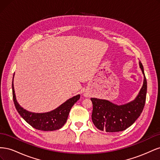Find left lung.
I'll use <instances>...</instances> for the list:
<instances>
[{"mask_svg":"<svg viewBox=\"0 0 160 160\" xmlns=\"http://www.w3.org/2000/svg\"><path fill=\"white\" fill-rule=\"evenodd\" d=\"M139 65L143 74V83L135 99L119 105L106 99L91 98L93 107L91 118L98 129L106 132L123 131L130 127L141 115L146 103L147 81L141 61Z\"/></svg>","mask_w":160,"mask_h":160,"instance_id":"8db88e82","label":"left lung"}]
</instances>
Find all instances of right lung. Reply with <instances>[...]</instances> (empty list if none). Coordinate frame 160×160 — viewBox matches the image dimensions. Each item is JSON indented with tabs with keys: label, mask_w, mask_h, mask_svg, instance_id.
I'll list each match as a JSON object with an SVG mask.
<instances>
[{
	"label": "right lung",
	"mask_w": 160,
	"mask_h": 160,
	"mask_svg": "<svg viewBox=\"0 0 160 160\" xmlns=\"http://www.w3.org/2000/svg\"><path fill=\"white\" fill-rule=\"evenodd\" d=\"M12 79V97L15 108L21 117L34 128L42 131H54L59 129L66 123L69 111L73 105L80 98V95H77L67 99L59 107L49 112L35 113L28 111L18 104L14 92Z\"/></svg>",
	"instance_id": "obj_1"
}]
</instances>
